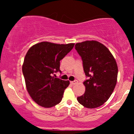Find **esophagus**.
Masks as SVG:
<instances>
[{
  "instance_id": "34e87169",
  "label": "esophagus",
  "mask_w": 134,
  "mask_h": 134,
  "mask_svg": "<svg viewBox=\"0 0 134 134\" xmlns=\"http://www.w3.org/2000/svg\"><path fill=\"white\" fill-rule=\"evenodd\" d=\"M70 83L72 84V85H75V84H77V80H75L74 81H70Z\"/></svg>"
}]
</instances>
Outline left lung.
Returning a JSON list of instances; mask_svg holds the SVG:
<instances>
[{
  "label": "left lung",
  "instance_id": "left-lung-1",
  "mask_svg": "<svg viewBox=\"0 0 134 134\" xmlns=\"http://www.w3.org/2000/svg\"><path fill=\"white\" fill-rule=\"evenodd\" d=\"M75 48L81 57L84 73L89 78L83 82L85 93L77 99L87 108L100 107L109 99L116 86V60L110 50L97 41L78 43Z\"/></svg>",
  "mask_w": 134,
  "mask_h": 134
}]
</instances>
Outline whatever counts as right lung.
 Returning <instances> with one entry per match:
<instances>
[{
  "label": "right lung",
  "instance_id": "obj_1",
  "mask_svg": "<svg viewBox=\"0 0 134 134\" xmlns=\"http://www.w3.org/2000/svg\"><path fill=\"white\" fill-rule=\"evenodd\" d=\"M74 43L56 44L43 41L32 46L23 65L28 93L35 102L44 108L54 107L62 101L69 81L52 76L60 72V61L73 48Z\"/></svg>",
  "mask_w": 134,
  "mask_h": 134
}]
</instances>
